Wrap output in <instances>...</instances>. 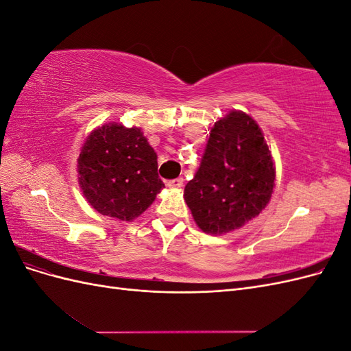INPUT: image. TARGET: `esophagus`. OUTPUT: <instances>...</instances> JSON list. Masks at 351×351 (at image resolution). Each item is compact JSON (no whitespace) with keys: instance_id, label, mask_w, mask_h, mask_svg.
<instances>
[{"instance_id":"1","label":"esophagus","mask_w":351,"mask_h":351,"mask_svg":"<svg viewBox=\"0 0 351 351\" xmlns=\"http://www.w3.org/2000/svg\"><path fill=\"white\" fill-rule=\"evenodd\" d=\"M167 186L169 187V189H180L183 186V178H174V180H169V182L167 183Z\"/></svg>"}]
</instances>
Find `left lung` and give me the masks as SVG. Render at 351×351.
Returning a JSON list of instances; mask_svg holds the SVG:
<instances>
[{
    "label": "left lung",
    "mask_w": 351,
    "mask_h": 351,
    "mask_svg": "<svg viewBox=\"0 0 351 351\" xmlns=\"http://www.w3.org/2000/svg\"><path fill=\"white\" fill-rule=\"evenodd\" d=\"M275 167L258 123L243 111L217 121L184 200L197 227L221 236L241 228L269 204Z\"/></svg>",
    "instance_id": "obj_1"
}]
</instances>
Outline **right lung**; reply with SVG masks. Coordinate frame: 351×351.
I'll return each mask as SVG.
<instances>
[{
	"label": "right lung",
	"instance_id": "right-lung-1",
	"mask_svg": "<svg viewBox=\"0 0 351 351\" xmlns=\"http://www.w3.org/2000/svg\"><path fill=\"white\" fill-rule=\"evenodd\" d=\"M154 147L137 127L110 123L95 129L77 159L79 186L99 214L133 221L165 187Z\"/></svg>",
	"mask_w": 351,
	"mask_h": 351
}]
</instances>
